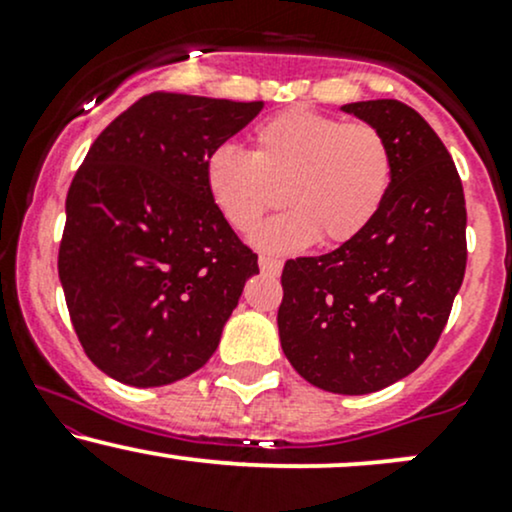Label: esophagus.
Wrapping results in <instances>:
<instances>
[{
  "instance_id": "34e87169",
  "label": "esophagus",
  "mask_w": 512,
  "mask_h": 512,
  "mask_svg": "<svg viewBox=\"0 0 512 512\" xmlns=\"http://www.w3.org/2000/svg\"><path fill=\"white\" fill-rule=\"evenodd\" d=\"M260 269L264 274H272V276H276L281 272V267H284V264H281V260H276V257H269V255H260Z\"/></svg>"
}]
</instances>
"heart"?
Returning <instances> with one entry per match:
<instances>
[{
  "label": "heart",
  "instance_id": "b5f03b06",
  "mask_svg": "<svg viewBox=\"0 0 512 512\" xmlns=\"http://www.w3.org/2000/svg\"><path fill=\"white\" fill-rule=\"evenodd\" d=\"M390 146L368 122L293 108L252 132V154L221 144L204 161V185L223 221L248 233L281 199L289 209L260 226L252 243L296 252L322 240L361 236L385 204Z\"/></svg>",
  "mask_w": 512,
  "mask_h": 512
}]
</instances>
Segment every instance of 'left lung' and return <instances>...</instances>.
<instances>
[{
    "label": "left lung",
    "mask_w": 512,
    "mask_h": 512,
    "mask_svg": "<svg viewBox=\"0 0 512 512\" xmlns=\"http://www.w3.org/2000/svg\"><path fill=\"white\" fill-rule=\"evenodd\" d=\"M342 110L385 137L390 192L361 236L284 264L276 325L310 385L368 395L414 373L438 344L467 267V209L448 149L414 108L380 98Z\"/></svg>",
    "instance_id": "left-lung-1"
}]
</instances>
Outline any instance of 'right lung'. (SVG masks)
Here are the masks:
<instances>
[{
	"label": "right lung",
	"mask_w": 512,
	"mask_h": 512,
	"mask_svg": "<svg viewBox=\"0 0 512 512\" xmlns=\"http://www.w3.org/2000/svg\"><path fill=\"white\" fill-rule=\"evenodd\" d=\"M262 108L151 93L98 134L76 170L57 269L76 337L110 378L161 387L195 373L260 274L211 204L204 161Z\"/></svg>",
	"instance_id": "right-lung-1"
}]
</instances>
